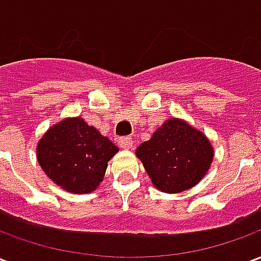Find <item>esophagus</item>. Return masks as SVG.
<instances>
[{
	"mask_svg": "<svg viewBox=\"0 0 261 261\" xmlns=\"http://www.w3.org/2000/svg\"><path fill=\"white\" fill-rule=\"evenodd\" d=\"M119 145L123 149H130L133 147V140H131L130 137H121L119 140Z\"/></svg>",
	"mask_w": 261,
	"mask_h": 261,
	"instance_id": "1",
	"label": "esophagus"
}]
</instances>
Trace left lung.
Segmentation results:
<instances>
[{
    "label": "left lung",
    "mask_w": 261,
    "mask_h": 261,
    "mask_svg": "<svg viewBox=\"0 0 261 261\" xmlns=\"http://www.w3.org/2000/svg\"><path fill=\"white\" fill-rule=\"evenodd\" d=\"M158 190L176 194L192 189L211 168L214 148L208 137L186 120L172 117L136 151Z\"/></svg>",
    "instance_id": "1"
}]
</instances>
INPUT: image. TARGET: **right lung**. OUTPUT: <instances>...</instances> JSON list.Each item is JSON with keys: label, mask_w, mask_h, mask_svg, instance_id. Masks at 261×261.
Instances as JSON below:
<instances>
[{"label": "right lung", "mask_w": 261, "mask_h": 261, "mask_svg": "<svg viewBox=\"0 0 261 261\" xmlns=\"http://www.w3.org/2000/svg\"><path fill=\"white\" fill-rule=\"evenodd\" d=\"M119 148L81 117H67L48 128L37 142L36 156L48 179L63 190L86 194L96 190L108 162Z\"/></svg>", "instance_id": "right-lung-1"}]
</instances>
